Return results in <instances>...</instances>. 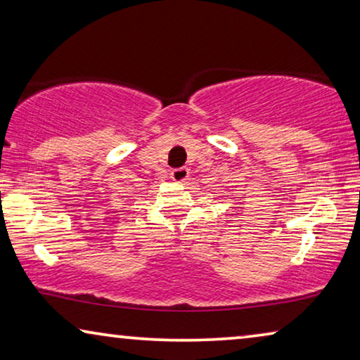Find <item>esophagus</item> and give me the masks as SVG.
<instances>
[{
	"instance_id": "34e87169",
	"label": "esophagus",
	"mask_w": 360,
	"mask_h": 360,
	"mask_svg": "<svg viewBox=\"0 0 360 360\" xmlns=\"http://www.w3.org/2000/svg\"><path fill=\"white\" fill-rule=\"evenodd\" d=\"M170 176H172L174 181H179V184H181V181H185L188 176H190V170H188L186 167L174 169L172 172H170Z\"/></svg>"
}]
</instances>
